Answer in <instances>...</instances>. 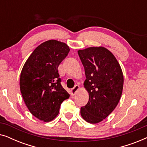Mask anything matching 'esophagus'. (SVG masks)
Segmentation results:
<instances>
[{
	"mask_svg": "<svg viewBox=\"0 0 147 147\" xmlns=\"http://www.w3.org/2000/svg\"><path fill=\"white\" fill-rule=\"evenodd\" d=\"M79 89H80V86L78 85H76V86H74V88H73L71 90V95L72 96L75 95L76 93L78 92V90Z\"/></svg>",
	"mask_w": 147,
	"mask_h": 147,
	"instance_id": "34e87169",
	"label": "esophagus"
}]
</instances>
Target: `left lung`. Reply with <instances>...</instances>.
<instances>
[{
    "label": "left lung",
    "mask_w": 147,
    "mask_h": 147,
    "mask_svg": "<svg viewBox=\"0 0 147 147\" xmlns=\"http://www.w3.org/2000/svg\"><path fill=\"white\" fill-rule=\"evenodd\" d=\"M86 79L84 88L89 101L81 108V116L86 122L99 123L115 109L121 98L124 77L119 63L104 47L78 50Z\"/></svg>",
    "instance_id": "8db88e82"
}]
</instances>
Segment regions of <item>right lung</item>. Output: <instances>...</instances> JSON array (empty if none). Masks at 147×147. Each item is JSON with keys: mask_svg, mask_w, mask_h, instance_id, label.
Returning a JSON list of instances; mask_svg holds the SVG:
<instances>
[{"mask_svg": "<svg viewBox=\"0 0 147 147\" xmlns=\"http://www.w3.org/2000/svg\"><path fill=\"white\" fill-rule=\"evenodd\" d=\"M70 49L67 44L49 40L39 45L24 64L20 90L30 112L43 122L58 115L61 104L69 94L61 85L58 66Z\"/></svg>", "mask_w": 147, "mask_h": 147, "instance_id": "obj_1", "label": "right lung"}]
</instances>
